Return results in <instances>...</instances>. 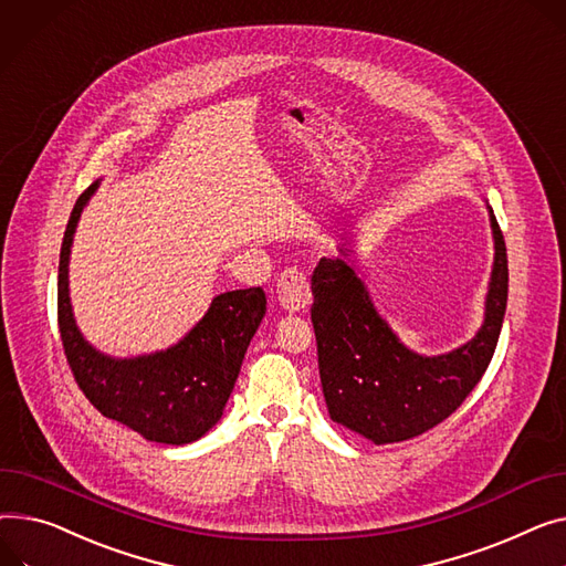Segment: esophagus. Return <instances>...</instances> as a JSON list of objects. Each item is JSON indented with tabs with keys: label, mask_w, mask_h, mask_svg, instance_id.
Returning a JSON list of instances; mask_svg holds the SVG:
<instances>
[{
	"label": "esophagus",
	"mask_w": 566,
	"mask_h": 566,
	"mask_svg": "<svg viewBox=\"0 0 566 566\" xmlns=\"http://www.w3.org/2000/svg\"><path fill=\"white\" fill-rule=\"evenodd\" d=\"M277 300L286 312H303L312 303V289L303 271L286 269L277 277Z\"/></svg>",
	"instance_id": "obj_1"
}]
</instances>
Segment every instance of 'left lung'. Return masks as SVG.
<instances>
[{
    "instance_id": "obj_1",
    "label": "left lung",
    "mask_w": 566,
    "mask_h": 566,
    "mask_svg": "<svg viewBox=\"0 0 566 566\" xmlns=\"http://www.w3.org/2000/svg\"><path fill=\"white\" fill-rule=\"evenodd\" d=\"M494 263L484 321L471 342L421 355L402 344L375 310L355 273L353 245L323 256L312 275V323L329 419L375 446L419 437L448 419L480 382L494 357L507 307V252L494 209L486 205Z\"/></svg>"
}]
</instances>
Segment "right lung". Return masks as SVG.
I'll use <instances>...</instances> for the list:
<instances>
[{
	"label": "right lung",
	"mask_w": 566,
	"mask_h": 566,
	"mask_svg": "<svg viewBox=\"0 0 566 566\" xmlns=\"http://www.w3.org/2000/svg\"><path fill=\"white\" fill-rule=\"evenodd\" d=\"M102 179L74 205L59 261V329L67 364L84 396L147 441L184 446L205 437L222 417L245 350L266 316L259 286L220 293L207 314L166 350L113 357L86 342L70 303V250L84 207Z\"/></svg>",
	"instance_id": "right-lung-1"
}]
</instances>
